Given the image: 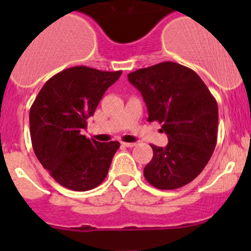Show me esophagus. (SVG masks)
<instances>
[{"label":"esophagus","instance_id":"esophagus-1","mask_svg":"<svg viewBox=\"0 0 251 251\" xmlns=\"http://www.w3.org/2000/svg\"><path fill=\"white\" fill-rule=\"evenodd\" d=\"M121 146L127 147V148H132L136 146V143H128V142H121Z\"/></svg>","mask_w":251,"mask_h":251}]
</instances>
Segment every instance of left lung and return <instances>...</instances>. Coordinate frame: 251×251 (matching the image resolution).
I'll return each instance as SVG.
<instances>
[{
  "mask_svg": "<svg viewBox=\"0 0 251 251\" xmlns=\"http://www.w3.org/2000/svg\"><path fill=\"white\" fill-rule=\"evenodd\" d=\"M148 108V121L161 124L166 147L151 144L153 158L147 181L159 189H176L193 181L209 163L217 142L219 109L196 72L163 62L127 75Z\"/></svg>",
  "mask_w": 251,
  "mask_h": 251,
  "instance_id": "1",
  "label": "left lung"
}]
</instances>
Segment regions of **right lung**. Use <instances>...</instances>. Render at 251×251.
Listing matches in <instances>:
<instances>
[{
	"instance_id": "right-lung-1",
	"label": "right lung",
	"mask_w": 251,
	"mask_h": 251,
	"mask_svg": "<svg viewBox=\"0 0 251 251\" xmlns=\"http://www.w3.org/2000/svg\"><path fill=\"white\" fill-rule=\"evenodd\" d=\"M121 73L82 65L69 68L50 77L35 98L29 114L32 148L60 186L85 192L107 177L120 143H100L81 131Z\"/></svg>"
}]
</instances>
